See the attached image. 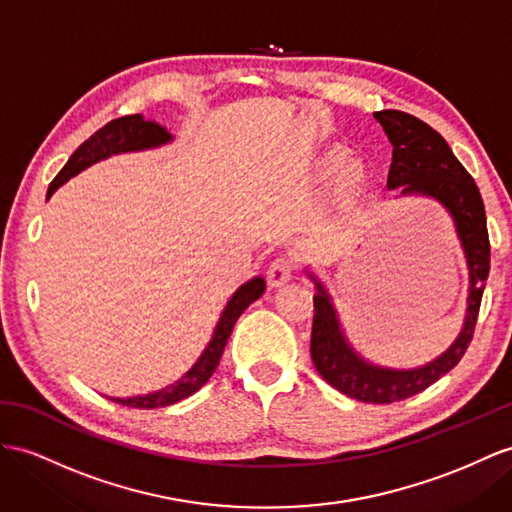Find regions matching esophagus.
Returning a JSON list of instances; mask_svg holds the SVG:
<instances>
[{
	"label": "esophagus",
	"instance_id": "1",
	"mask_svg": "<svg viewBox=\"0 0 512 512\" xmlns=\"http://www.w3.org/2000/svg\"><path fill=\"white\" fill-rule=\"evenodd\" d=\"M294 270H296V264H294L292 259H287V257L274 259L272 264L268 266V272H266L268 285H270V287H281V285H285L287 281L292 279Z\"/></svg>",
	"mask_w": 512,
	"mask_h": 512
}]
</instances>
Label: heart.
I'll list each match as a JSON object with an SVG mask.
<instances>
[{
    "label": "heart",
    "mask_w": 512,
    "mask_h": 512,
    "mask_svg": "<svg viewBox=\"0 0 512 512\" xmlns=\"http://www.w3.org/2000/svg\"><path fill=\"white\" fill-rule=\"evenodd\" d=\"M316 177L331 179L335 201L342 207H355L370 188L368 166L361 160L344 157L342 149H331L318 157Z\"/></svg>",
    "instance_id": "heart-1"
}]
</instances>
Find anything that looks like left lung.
I'll return each mask as SVG.
<instances>
[{"label":"left lung","mask_w":512,"mask_h":512,"mask_svg":"<svg viewBox=\"0 0 512 512\" xmlns=\"http://www.w3.org/2000/svg\"><path fill=\"white\" fill-rule=\"evenodd\" d=\"M393 144L389 168V188L402 194H426L437 199L456 222L458 238L463 242L469 266L467 318L461 335L439 359L417 370H385L365 363L352 352L339 331L335 309L324 287L316 281L318 294L313 298L311 359L320 376L337 391L370 404H391L415 396L437 383L463 359L474 339L484 283L489 277L491 244L487 231V214L480 190L465 166L456 160L448 142L439 131L419 121L417 116L400 110L374 112Z\"/></svg>","instance_id":"8db88e82"}]
</instances>
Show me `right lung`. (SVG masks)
<instances>
[{
  "mask_svg": "<svg viewBox=\"0 0 512 512\" xmlns=\"http://www.w3.org/2000/svg\"><path fill=\"white\" fill-rule=\"evenodd\" d=\"M168 140H170L168 131L153 121H144L142 114H129V116H121V119H114L108 125L97 129L93 136L75 149V153L69 157V162L64 164V168L56 175V179L49 183L47 199L62 186L64 181H69L73 175L80 173V170L103 160V157H110L114 153L157 147V144H164ZM264 290H266V281L261 277H255L248 283H244L240 290L231 296L225 311H222L220 322L216 324L212 342H209V346L203 350L201 359L192 365V370L186 376H181V381L155 393H147V396L112 398V400L123 406H131V409H162V406L175 404L183 398L192 396L194 391H199L209 381V376L216 372L222 350H225L227 339L233 331V324L238 322V318L242 316L248 305L255 303V300L264 294Z\"/></svg>",
  "mask_w": 512,
  "mask_h": 512,
  "instance_id": "add662e5",
  "label": "right lung"
}]
</instances>
